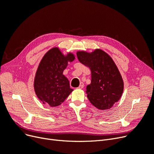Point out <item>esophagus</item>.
Instances as JSON below:
<instances>
[{"label": "esophagus", "mask_w": 154, "mask_h": 154, "mask_svg": "<svg viewBox=\"0 0 154 154\" xmlns=\"http://www.w3.org/2000/svg\"><path fill=\"white\" fill-rule=\"evenodd\" d=\"M84 88V83L83 82H81L80 85H79V86L77 88L78 89H82Z\"/></svg>", "instance_id": "obj_1"}]
</instances>
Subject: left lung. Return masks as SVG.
Wrapping results in <instances>:
<instances>
[{"label": "left lung", "mask_w": 154, "mask_h": 154, "mask_svg": "<svg viewBox=\"0 0 154 154\" xmlns=\"http://www.w3.org/2000/svg\"><path fill=\"white\" fill-rule=\"evenodd\" d=\"M81 63L90 68L91 81L86 87L88 98L99 110H109L121 98L124 82L115 62L100 49L77 52Z\"/></svg>", "instance_id": "obj_1"}]
</instances>
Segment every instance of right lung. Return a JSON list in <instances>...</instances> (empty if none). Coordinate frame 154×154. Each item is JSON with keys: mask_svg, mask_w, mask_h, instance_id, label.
Segmentation results:
<instances>
[{"mask_svg": "<svg viewBox=\"0 0 154 154\" xmlns=\"http://www.w3.org/2000/svg\"><path fill=\"white\" fill-rule=\"evenodd\" d=\"M75 58L72 53L64 54L58 47L51 48L44 55L33 82L35 94L44 104L51 107L58 106L73 91L69 81L63 72L68 62Z\"/></svg>", "mask_w": 154, "mask_h": 154, "instance_id": "add662e5", "label": "right lung"}]
</instances>
